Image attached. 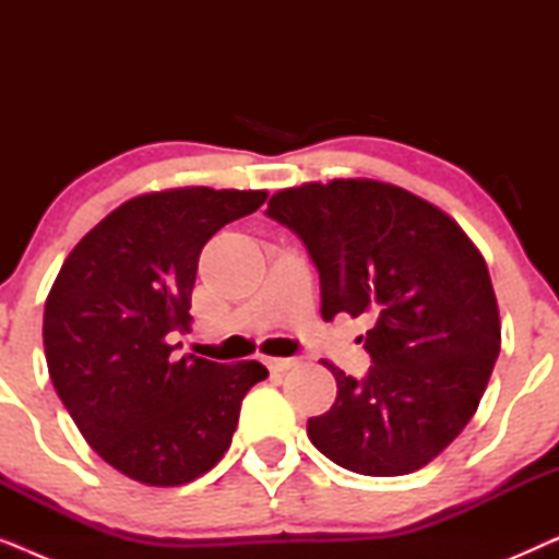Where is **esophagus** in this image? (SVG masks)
<instances>
[{
    "instance_id": "obj_1",
    "label": "esophagus",
    "mask_w": 559,
    "mask_h": 559,
    "mask_svg": "<svg viewBox=\"0 0 559 559\" xmlns=\"http://www.w3.org/2000/svg\"><path fill=\"white\" fill-rule=\"evenodd\" d=\"M264 364H266V369H270V371H274V373H285V371H289V369H293V366H295L297 361H295V358L264 356Z\"/></svg>"
}]
</instances>
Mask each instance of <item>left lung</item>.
<instances>
[{
  "label": "left lung",
  "mask_w": 559,
  "mask_h": 559,
  "mask_svg": "<svg viewBox=\"0 0 559 559\" xmlns=\"http://www.w3.org/2000/svg\"><path fill=\"white\" fill-rule=\"evenodd\" d=\"M320 272V316H371L366 379L333 371V407L308 438L341 468L407 476L435 461L476 415L501 350L486 259L425 198L392 182H302L270 198Z\"/></svg>",
  "instance_id": "1"
}]
</instances>
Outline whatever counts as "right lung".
<instances>
[{"mask_svg":"<svg viewBox=\"0 0 559 559\" xmlns=\"http://www.w3.org/2000/svg\"><path fill=\"white\" fill-rule=\"evenodd\" d=\"M266 190L167 188L129 198L66 257L43 343L52 386L111 468L144 486H182L231 445L241 400L270 377L259 361L175 358L190 331L198 257Z\"/></svg>","mask_w":559,"mask_h":559,"instance_id":"right-lung-1","label":"right lung"}]
</instances>
